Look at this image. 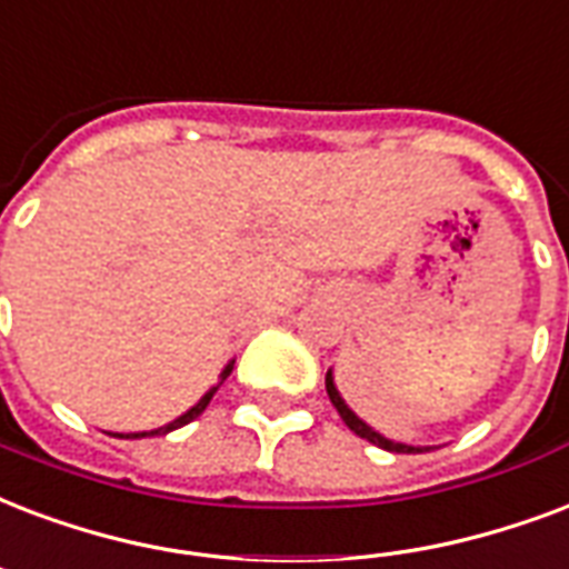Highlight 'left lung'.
I'll use <instances>...</instances> for the list:
<instances>
[{
    "instance_id": "left-lung-1",
    "label": "left lung",
    "mask_w": 569,
    "mask_h": 569,
    "mask_svg": "<svg viewBox=\"0 0 569 569\" xmlns=\"http://www.w3.org/2000/svg\"><path fill=\"white\" fill-rule=\"evenodd\" d=\"M325 390H328V397H331L333 409L340 411V418L346 420V427L352 429L355 436H361V439H367L370 445H376V448L393 450V453H423V450H427V448H415V445H402V441L385 439V436H381V432H376V429H372L367 420L358 418V415H355V411L346 406V400H342L340 390H337V381H333V370H328V376H325Z\"/></svg>"
}]
</instances>
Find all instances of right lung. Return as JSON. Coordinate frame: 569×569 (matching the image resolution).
Masks as SVG:
<instances>
[{"label":"right lung","instance_id":"1","mask_svg":"<svg viewBox=\"0 0 569 569\" xmlns=\"http://www.w3.org/2000/svg\"><path fill=\"white\" fill-rule=\"evenodd\" d=\"M232 363H236V361H229L227 367H223V370H220V381H217L214 388H208L206 393H202V397H199V402H193V406H190V409L184 411V415H181V418L169 420V423H163V427H158V429H151V432H128V436H124V439H142V436H167V432H172V429H179V427H184V423H190V420H197L199 415H202V411H206L208 402H211V397H214V393H217V388H220V385H223V381H227V376H229V372H232Z\"/></svg>","mask_w":569,"mask_h":569}]
</instances>
